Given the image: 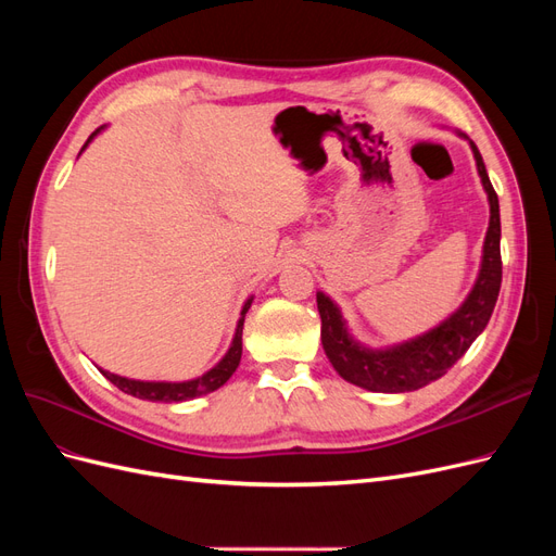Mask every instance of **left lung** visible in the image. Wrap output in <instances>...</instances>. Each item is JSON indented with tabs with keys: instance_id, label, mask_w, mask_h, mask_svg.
I'll return each mask as SVG.
<instances>
[{
	"instance_id": "8db88e82",
	"label": "left lung",
	"mask_w": 556,
	"mask_h": 556,
	"mask_svg": "<svg viewBox=\"0 0 556 556\" xmlns=\"http://www.w3.org/2000/svg\"><path fill=\"white\" fill-rule=\"evenodd\" d=\"M473 148L478 174L490 197V229L484 239L482 268L473 292L468 294L464 306L441 327L419 336L415 341L394 345L390 350H366L350 339L339 308L323 292L317 294V311L323 319V345L336 371L348 382L364 387L371 392H413L447 374V368L464 357L480 331L486 327L496 306L501 290V217L498 197L486 176L484 162L478 146Z\"/></svg>"
}]
</instances>
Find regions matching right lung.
<instances>
[{
	"label": "right lung",
	"instance_id": "obj_1",
	"mask_svg": "<svg viewBox=\"0 0 556 556\" xmlns=\"http://www.w3.org/2000/svg\"><path fill=\"white\" fill-rule=\"evenodd\" d=\"M102 129V127H99ZM94 129L90 134V139L86 141V146L92 141L94 134L99 131ZM83 146V148H86ZM250 301L243 306L241 311V319H239V327H237V333H233V343L229 348L227 355L223 357V362L217 364L215 368H211L208 374H204L197 380H188V382H141V380H129V378H123V376H115V374H109V371H102L117 390H123L125 394H131L137 399H146V401H164V403H172V401H188V399H194V396H201V394H208V392H215L217 387H223L231 374L237 371V366L241 362V350H243V319H245V313L250 308Z\"/></svg>",
	"mask_w": 556,
	"mask_h": 556
}]
</instances>
